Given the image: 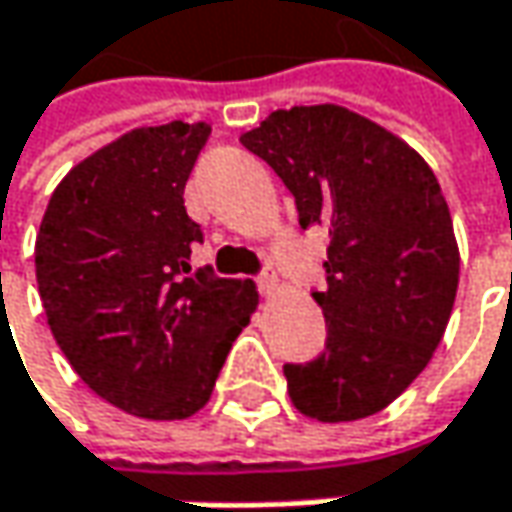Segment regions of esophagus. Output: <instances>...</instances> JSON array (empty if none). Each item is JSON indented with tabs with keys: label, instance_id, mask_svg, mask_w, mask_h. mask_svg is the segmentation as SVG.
<instances>
[{
	"label": "esophagus",
	"instance_id": "1",
	"mask_svg": "<svg viewBox=\"0 0 512 512\" xmlns=\"http://www.w3.org/2000/svg\"><path fill=\"white\" fill-rule=\"evenodd\" d=\"M256 285H259L262 296H273L279 291V276H276L273 265H265V268H262V273L256 276Z\"/></svg>",
	"mask_w": 512,
	"mask_h": 512
}]
</instances>
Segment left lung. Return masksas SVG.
<instances>
[{"instance_id":"1","label":"left lung","mask_w":512,"mask_h":512,"mask_svg":"<svg viewBox=\"0 0 512 512\" xmlns=\"http://www.w3.org/2000/svg\"><path fill=\"white\" fill-rule=\"evenodd\" d=\"M291 190L299 227L328 233V337L285 363L294 406L322 423L386 409L426 369L458 291V244L435 172L369 117L343 106L279 109L242 135Z\"/></svg>"}]
</instances>
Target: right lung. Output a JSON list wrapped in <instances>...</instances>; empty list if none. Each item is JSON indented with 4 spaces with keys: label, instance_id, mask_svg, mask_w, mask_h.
Listing matches in <instances>:
<instances>
[{
    "label": "right lung",
    "instance_id": "obj_1",
    "mask_svg": "<svg viewBox=\"0 0 512 512\" xmlns=\"http://www.w3.org/2000/svg\"><path fill=\"white\" fill-rule=\"evenodd\" d=\"M207 123L143 126L80 161L37 236V285L71 369L112 406L181 421L207 406L233 340L259 305L250 279L192 268L204 242L184 187Z\"/></svg>",
    "mask_w": 512,
    "mask_h": 512
}]
</instances>
